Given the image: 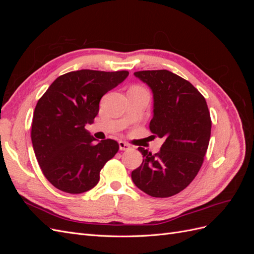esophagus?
Returning a JSON list of instances; mask_svg holds the SVG:
<instances>
[{"label":"esophagus","instance_id":"obj_1","mask_svg":"<svg viewBox=\"0 0 254 254\" xmlns=\"http://www.w3.org/2000/svg\"><path fill=\"white\" fill-rule=\"evenodd\" d=\"M119 146H120V150H128L130 148V145L123 141L119 142Z\"/></svg>","mask_w":254,"mask_h":254}]
</instances>
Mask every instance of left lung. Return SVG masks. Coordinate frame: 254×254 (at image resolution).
Masks as SVG:
<instances>
[{"mask_svg": "<svg viewBox=\"0 0 254 254\" xmlns=\"http://www.w3.org/2000/svg\"><path fill=\"white\" fill-rule=\"evenodd\" d=\"M134 76L152 92L150 131L165 141L155 155L139 147L144 159L131 178L146 194L171 197L186 189L200 170L211 136L210 111L193 84L170 71H140Z\"/></svg>", "mask_w": 254, "mask_h": 254, "instance_id": "1", "label": "left lung"}]
</instances>
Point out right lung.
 <instances>
[{"instance_id":"right-lung-1","label":"right lung","mask_w":254,"mask_h":254,"mask_svg":"<svg viewBox=\"0 0 254 254\" xmlns=\"http://www.w3.org/2000/svg\"><path fill=\"white\" fill-rule=\"evenodd\" d=\"M129 72L80 70L59 76L38 101L32 142L43 175L56 189L81 194L93 189L107 161L119 150L117 141H96L84 128L93 124L99 102L124 81Z\"/></svg>"}]
</instances>
